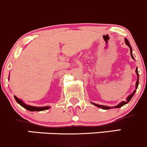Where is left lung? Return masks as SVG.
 I'll return each instance as SVG.
<instances>
[{"mask_svg": "<svg viewBox=\"0 0 147 147\" xmlns=\"http://www.w3.org/2000/svg\"><path fill=\"white\" fill-rule=\"evenodd\" d=\"M124 40H125V43H126V44L127 45V46H129V49H130V54H131V56L132 59H133L134 60V58L133 54H132V49H131V47L130 43H129V40H128L127 39H126V38H125V39H124ZM136 76H137V80H136V85H135V86H136V88H135L134 91L133 92H132L131 94L130 95H129V96H128L127 98H126V101H121V102H120L119 104H118V105H117V106H115V107H107V106L99 105V104H94V103H93V102H91V104H94V106H96V107H98V108H101V109H105V110L110 109H112V108H113V109L120 108V107H123V105H125V104H128V103L129 102V101H130V100L131 99V98H132V97H133V96L134 95L135 92H136V89H137V88H138V85H139V73H138V69H137V67H136Z\"/></svg>", "mask_w": 147, "mask_h": 147, "instance_id": "1", "label": "left lung"}]
</instances>
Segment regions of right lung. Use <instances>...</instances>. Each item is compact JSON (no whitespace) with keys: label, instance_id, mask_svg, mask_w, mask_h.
I'll return each mask as SVG.
<instances>
[{"label":"right lung","instance_id":"1","mask_svg":"<svg viewBox=\"0 0 147 147\" xmlns=\"http://www.w3.org/2000/svg\"><path fill=\"white\" fill-rule=\"evenodd\" d=\"M14 98H15L16 101H17L18 104H19L21 107H23L24 108L30 111H44V110L49 109H50L51 107L47 106V107H33V106H30V105H27L26 104H25L24 101H22L21 99L18 98V97H16V96H14Z\"/></svg>","mask_w":147,"mask_h":147}]
</instances>
